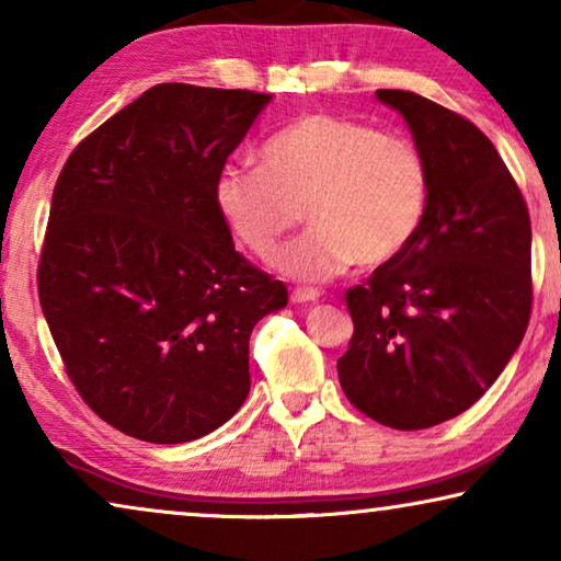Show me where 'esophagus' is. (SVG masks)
Here are the masks:
<instances>
[{"label":"esophagus","mask_w":561,"mask_h":561,"mask_svg":"<svg viewBox=\"0 0 561 561\" xmlns=\"http://www.w3.org/2000/svg\"><path fill=\"white\" fill-rule=\"evenodd\" d=\"M321 294L317 288H294L290 290V301L294 304H306V301H317Z\"/></svg>","instance_id":"esophagus-1"}]
</instances>
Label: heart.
<instances>
[{
	"label": "heart",
	"instance_id": "b5f03b06",
	"mask_svg": "<svg viewBox=\"0 0 561 561\" xmlns=\"http://www.w3.org/2000/svg\"><path fill=\"white\" fill-rule=\"evenodd\" d=\"M217 209L252 255L267 260L304 217L311 229L283 248L275 267L324 280L396 260L424 227L432 168L405 135L313 112L263 145V165L229 163L214 183Z\"/></svg>",
	"mask_w": 561,
	"mask_h": 561
}]
</instances>
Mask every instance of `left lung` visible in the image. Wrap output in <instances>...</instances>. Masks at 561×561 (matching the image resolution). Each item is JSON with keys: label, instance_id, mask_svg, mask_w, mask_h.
Segmentation results:
<instances>
[{"label": "left lung", "instance_id": "1", "mask_svg": "<svg viewBox=\"0 0 561 561\" xmlns=\"http://www.w3.org/2000/svg\"><path fill=\"white\" fill-rule=\"evenodd\" d=\"M432 168L424 227L347 290L355 321L336 359L344 396L382 426L459 416L493 386L531 317V219L495 145L442 104L378 89Z\"/></svg>", "mask_w": 561, "mask_h": 561}]
</instances>
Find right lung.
I'll list each match as a JSON object with an SVG mask.
<instances>
[{
  "mask_svg": "<svg viewBox=\"0 0 561 561\" xmlns=\"http://www.w3.org/2000/svg\"><path fill=\"white\" fill-rule=\"evenodd\" d=\"M271 99L158 83L58 175L37 294L68 378L122 434L194 442L250 393V334L288 290L234 250L214 183Z\"/></svg>",
  "mask_w": 561,
  "mask_h": 561,
  "instance_id": "1",
  "label": "right lung"
}]
</instances>
